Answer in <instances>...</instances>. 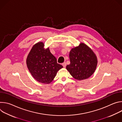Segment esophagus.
I'll return each instance as SVG.
<instances>
[{
	"mask_svg": "<svg viewBox=\"0 0 122 122\" xmlns=\"http://www.w3.org/2000/svg\"><path fill=\"white\" fill-rule=\"evenodd\" d=\"M62 66H63V67H66V62H64V63H63L62 64Z\"/></svg>",
	"mask_w": 122,
	"mask_h": 122,
	"instance_id": "1",
	"label": "esophagus"
}]
</instances>
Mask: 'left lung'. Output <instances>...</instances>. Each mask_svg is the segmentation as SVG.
Segmentation results:
<instances>
[{"label":"left lung","instance_id":"obj_1","mask_svg":"<svg viewBox=\"0 0 122 122\" xmlns=\"http://www.w3.org/2000/svg\"><path fill=\"white\" fill-rule=\"evenodd\" d=\"M69 59L71 63L66 66V68L76 80L87 79L96 70L97 58L93 51L84 43L71 49Z\"/></svg>","mask_w":122,"mask_h":122}]
</instances>
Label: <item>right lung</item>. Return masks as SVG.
Returning <instances> with one entry per match:
<instances>
[{
  "label": "right lung",
  "instance_id": "1",
  "mask_svg": "<svg viewBox=\"0 0 122 122\" xmlns=\"http://www.w3.org/2000/svg\"><path fill=\"white\" fill-rule=\"evenodd\" d=\"M43 47L41 42L33 46L27 57L26 64L35 79L40 82L50 83L63 66L57 63L49 48L45 49Z\"/></svg>",
  "mask_w": 122,
  "mask_h": 122
}]
</instances>
